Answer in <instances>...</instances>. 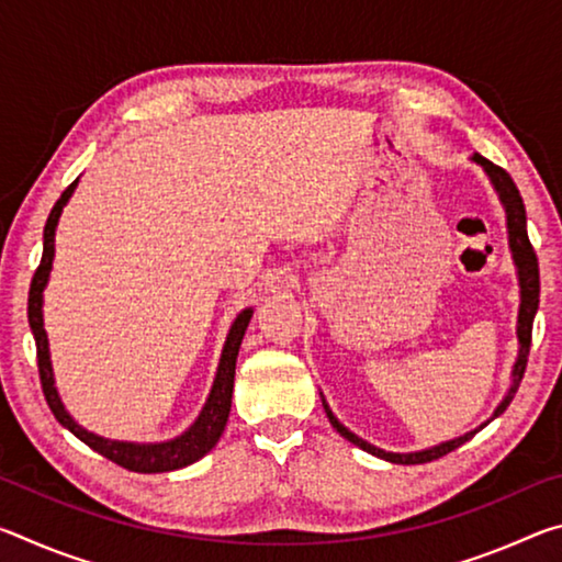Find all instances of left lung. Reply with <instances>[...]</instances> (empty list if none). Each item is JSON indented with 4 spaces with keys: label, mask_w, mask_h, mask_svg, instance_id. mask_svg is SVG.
<instances>
[{
    "label": "left lung",
    "mask_w": 562,
    "mask_h": 562,
    "mask_svg": "<svg viewBox=\"0 0 562 562\" xmlns=\"http://www.w3.org/2000/svg\"><path fill=\"white\" fill-rule=\"evenodd\" d=\"M471 164L481 166L483 173L491 180L493 190H496L498 201L503 205V213H506V227H508V247H510V258L513 265H516V274H518V288H520V307H518V325H516V335H518V357H516V364L510 369V386L506 396L501 398V404L496 406V412L488 418L486 424H491L493 418L501 416L506 412L508 404L513 402V396H516L518 386H520V379L522 372H526V361H528V351H530V331H532V319H536V312H538V302H540V272H538V258L536 252H532V245L528 240V223H526V205H522V198L518 193L516 183H513V178L506 173V170L493 166L488 158H483L481 154H473L471 156ZM322 396V392H319ZM322 406H325L329 424L335 426L339 436H345L347 441H351L355 446H359L361 451L376 456V459H384L389 463H402V465H414V463H426V461H434V459H441L453 449H459L461 443H465L469 439H473L475 434H479L483 426H475L473 431H465L463 436H456L451 441H441L436 446H429V449H422V451H408V453H396V451H384L379 449V446L369 443L364 439H359L355 431H349L345 424L339 422V418L331 414V408L327 404V398L322 396Z\"/></svg>",
    "instance_id": "left-lung-1"
}]
</instances>
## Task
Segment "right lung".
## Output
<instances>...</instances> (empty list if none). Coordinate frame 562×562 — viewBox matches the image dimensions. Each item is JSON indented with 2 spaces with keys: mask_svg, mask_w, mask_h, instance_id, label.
Wrapping results in <instances>:
<instances>
[{
  "mask_svg": "<svg viewBox=\"0 0 562 562\" xmlns=\"http://www.w3.org/2000/svg\"><path fill=\"white\" fill-rule=\"evenodd\" d=\"M79 186V178L64 190L59 201L52 207L49 221L44 225V252L40 270L34 272L32 288H30V327L36 341V359H40V374H42V386L46 404L56 416L64 429H69L76 439L83 441L101 456H106L109 461L123 465V469L136 471V473H166V471H178L186 469V465L201 461L203 456L213 449V446L221 441L225 431L227 416H231V404H233V382H235V361L237 351H240L245 329L252 319V307H245L240 315L235 317L231 331H227L221 361H217V372L213 379L211 394H207L201 414L188 429L176 436V439L168 441H150V443H138V441H116L106 439V436H99L76 422V418L66 412V406L59 396V389L54 382V367H52V355H49V337H46L44 329V290L49 284L52 265H54V237H56V225H59V217L64 213L66 203L71 201L74 190Z\"/></svg>",
  "mask_w": 562,
  "mask_h": 562,
  "instance_id": "obj_1",
  "label": "right lung"
}]
</instances>
